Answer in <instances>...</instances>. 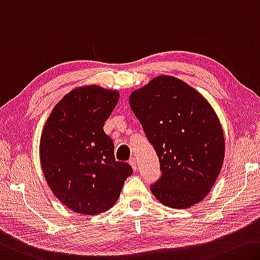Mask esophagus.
<instances>
[{
    "label": "esophagus",
    "mask_w": 260,
    "mask_h": 260,
    "mask_svg": "<svg viewBox=\"0 0 260 260\" xmlns=\"http://www.w3.org/2000/svg\"><path fill=\"white\" fill-rule=\"evenodd\" d=\"M129 164L132 166V168H133V170L137 171V169H138V160H137V158L132 157L129 159Z\"/></svg>",
    "instance_id": "esophagus-1"
}]
</instances>
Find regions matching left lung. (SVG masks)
<instances>
[{
  "instance_id": "1",
  "label": "left lung",
  "mask_w": 260,
  "mask_h": 260,
  "mask_svg": "<svg viewBox=\"0 0 260 260\" xmlns=\"http://www.w3.org/2000/svg\"><path fill=\"white\" fill-rule=\"evenodd\" d=\"M162 176L152 194L171 208H188L208 194L224 159L219 118L201 93L174 76L160 75L129 96Z\"/></svg>"
}]
</instances>
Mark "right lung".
I'll list each match as a JSON object with an SVG mask.
<instances>
[{
  "label": "right lung",
  "instance_id": "right-lung-1",
  "mask_svg": "<svg viewBox=\"0 0 260 260\" xmlns=\"http://www.w3.org/2000/svg\"><path fill=\"white\" fill-rule=\"evenodd\" d=\"M119 92L98 85L72 90L54 106L40 139V163L48 186L73 212L97 215L119 199L133 172L114 158L104 123Z\"/></svg>",
  "mask_w": 260,
  "mask_h": 260
}]
</instances>
